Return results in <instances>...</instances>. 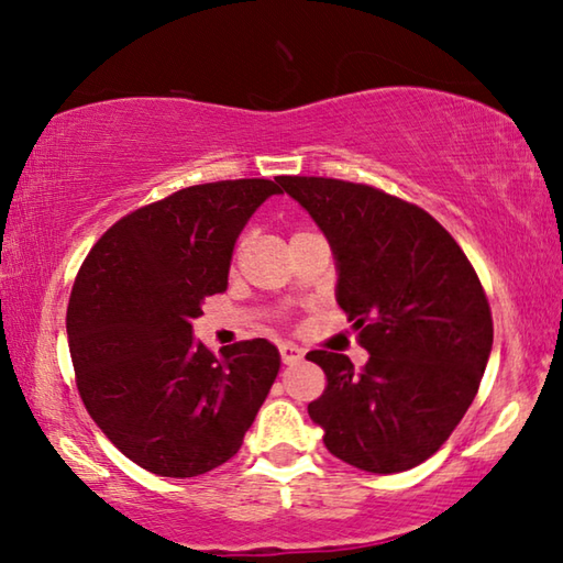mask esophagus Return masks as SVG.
<instances>
[{
	"instance_id": "1",
	"label": "esophagus",
	"mask_w": 563,
	"mask_h": 563,
	"mask_svg": "<svg viewBox=\"0 0 563 563\" xmlns=\"http://www.w3.org/2000/svg\"><path fill=\"white\" fill-rule=\"evenodd\" d=\"M279 353H282V361L287 363V366H294V363L303 361V351L299 346H294V343H282Z\"/></svg>"
}]
</instances>
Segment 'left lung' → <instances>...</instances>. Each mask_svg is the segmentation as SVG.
<instances>
[{"mask_svg":"<svg viewBox=\"0 0 563 563\" xmlns=\"http://www.w3.org/2000/svg\"><path fill=\"white\" fill-rule=\"evenodd\" d=\"M336 260V301L368 361L311 351L329 386L309 402L331 455L393 475L435 455L477 396L492 313L465 252L420 207L368 185L282 175Z\"/></svg>","mask_w":563,"mask_h":563,"instance_id":"8db88e82","label":"left lung"}]
</instances>
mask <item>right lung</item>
Instances as JSON below:
<instances>
[{
	"label": "right lung",
	"instance_id": "right-lung-1",
	"mask_svg": "<svg viewBox=\"0 0 563 563\" xmlns=\"http://www.w3.org/2000/svg\"><path fill=\"white\" fill-rule=\"evenodd\" d=\"M279 180L192 185L118 220L88 252L66 311L88 416L135 465L197 477L236 455L282 366L266 339L214 353L192 336L222 294L236 236Z\"/></svg>",
	"mask_w": 563,
	"mask_h": 563
}]
</instances>
